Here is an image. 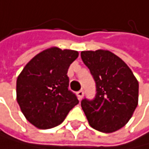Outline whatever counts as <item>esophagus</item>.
<instances>
[{
	"instance_id": "obj_1",
	"label": "esophagus",
	"mask_w": 149,
	"mask_h": 149,
	"mask_svg": "<svg viewBox=\"0 0 149 149\" xmlns=\"http://www.w3.org/2000/svg\"><path fill=\"white\" fill-rule=\"evenodd\" d=\"M76 94H77L78 99L81 100L83 98V96H84V91H83V89H80L79 91H77V93H76Z\"/></svg>"
}]
</instances>
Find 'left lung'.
Wrapping results in <instances>:
<instances>
[{
  "instance_id": "8db88e82",
  "label": "left lung",
  "mask_w": 149,
  "mask_h": 149,
  "mask_svg": "<svg viewBox=\"0 0 149 149\" xmlns=\"http://www.w3.org/2000/svg\"><path fill=\"white\" fill-rule=\"evenodd\" d=\"M81 58L96 85L95 97L81 101L89 125L102 132L118 131L138 104V82L126 63L109 51H82Z\"/></svg>"
}]
</instances>
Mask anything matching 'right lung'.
Returning <instances> with one entry per match:
<instances>
[{"mask_svg":"<svg viewBox=\"0 0 149 149\" xmlns=\"http://www.w3.org/2000/svg\"><path fill=\"white\" fill-rule=\"evenodd\" d=\"M78 52L52 47L24 67L17 80V100L26 118L39 129L56 127L79 102L68 88L69 66Z\"/></svg>","mask_w":149,"mask_h":149,"instance_id":"add662e5","label":"right lung"}]
</instances>
